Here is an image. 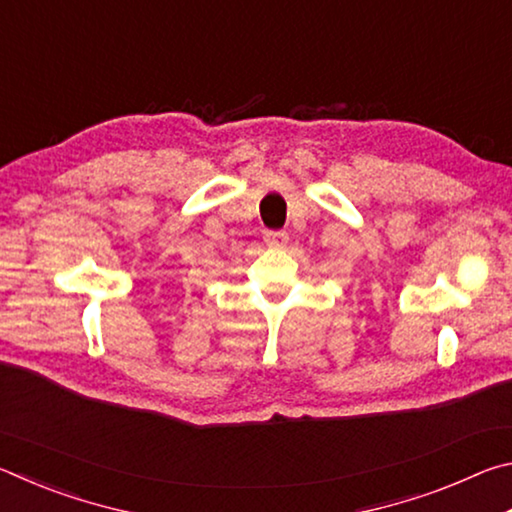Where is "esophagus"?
Returning a JSON list of instances; mask_svg holds the SVG:
<instances>
[{
  "label": "esophagus",
  "instance_id": "esophagus-1",
  "mask_svg": "<svg viewBox=\"0 0 512 512\" xmlns=\"http://www.w3.org/2000/svg\"><path fill=\"white\" fill-rule=\"evenodd\" d=\"M264 241H266V246H271V248H284L289 244V235L282 230H266Z\"/></svg>",
  "mask_w": 512,
  "mask_h": 512
}]
</instances>
